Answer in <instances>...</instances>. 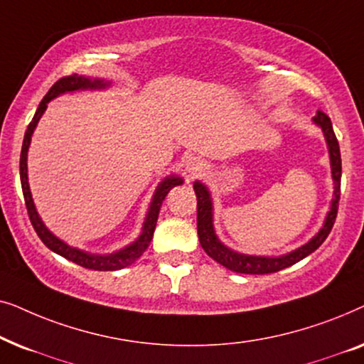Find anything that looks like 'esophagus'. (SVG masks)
<instances>
[{
    "instance_id": "1",
    "label": "esophagus",
    "mask_w": 364,
    "mask_h": 364,
    "mask_svg": "<svg viewBox=\"0 0 364 364\" xmlns=\"http://www.w3.org/2000/svg\"><path fill=\"white\" fill-rule=\"evenodd\" d=\"M186 171H187L188 177H191V178L200 177V176H203V173H205V164H203L200 157H191L186 162Z\"/></svg>"
}]
</instances>
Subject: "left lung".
<instances>
[{
    "label": "left lung",
    "instance_id": "obj_1",
    "mask_svg": "<svg viewBox=\"0 0 364 364\" xmlns=\"http://www.w3.org/2000/svg\"><path fill=\"white\" fill-rule=\"evenodd\" d=\"M313 122L318 127H321L323 136L326 139L328 152H330V164H331V177L333 183H335V191H333V200L330 212L326 213L325 223L320 228V232L311 238L310 242L301 245L296 250H293L287 255L282 257H257V255H245V253H238L232 248L223 245L218 240L215 230H213V205L212 197L208 188L203 186L202 182L193 183V191L197 196V232L198 240L205 253L210 258H213L217 263H220L228 270L237 273H245V275H265V273H275L280 272L283 268L295 265L296 262L303 260V258L310 255L326 240L330 235L333 223L336 220L338 213V202H340V187H341V154H340V144L333 131L330 117L323 111H318L316 116L313 117Z\"/></svg>",
    "mask_w": 364,
    "mask_h": 364
}]
</instances>
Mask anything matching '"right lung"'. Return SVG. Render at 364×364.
Returning a JSON list of instances; mask_svg holds the SVG:
<instances>
[{
	"label": "right lung",
	"instance_id": "1",
	"mask_svg": "<svg viewBox=\"0 0 364 364\" xmlns=\"http://www.w3.org/2000/svg\"><path fill=\"white\" fill-rule=\"evenodd\" d=\"M109 86H111V82L104 81V79H92V77H86V76H79V74H71V76L61 77L59 81L54 82L53 87L49 89L46 96L43 97V101L39 102V107H38L36 114H34L33 121L29 122L26 134H24V141H23V147H21V159H19V176H21L24 202H26L29 220H31L34 230H36V233H38V237L41 238L43 243L49 248V250H53L54 253H58V255L64 257L66 260L77 263V265L89 268V270H99V272H114V270H121V268H126L129 265H132V263L147 250L149 243H151V240H152L154 230H156L159 210H161L164 198L167 197V193L172 187L181 186V183L183 182L178 176H168L164 178V181L157 186L156 193H154L151 207H149L146 220H144L141 235L137 237V240L129 243L127 247H124V248H121V250H117L114 253H109V255H94V253L79 250V248L68 245L66 242H63L61 238H58L53 232L48 230V227L43 223L41 217L38 215V210H36V207H34L31 191H29V183H28V149H29V144H31L34 129H36L39 119H41L44 111H46L48 102L53 101L54 97L61 96V94H64V92L84 91V89H106Z\"/></svg>",
	"mask_w": 364,
	"mask_h": 364
}]
</instances>
